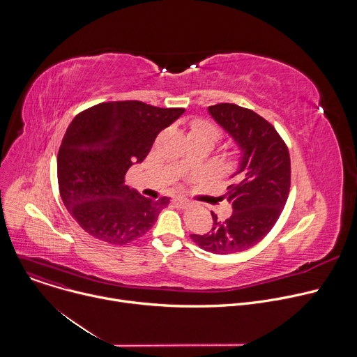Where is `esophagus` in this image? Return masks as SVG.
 <instances>
[{"label": "esophagus", "instance_id": "34e87169", "mask_svg": "<svg viewBox=\"0 0 357 357\" xmlns=\"http://www.w3.org/2000/svg\"><path fill=\"white\" fill-rule=\"evenodd\" d=\"M172 203H174V205H175L176 208H179V209H186V208H189V206L192 205L190 200H188L186 197H182V196L174 197V199H172Z\"/></svg>", "mask_w": 357, "mask_h": 357}]
</instances>
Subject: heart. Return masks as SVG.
<instances>
[{"label": "heart", "instance_id": "b5f03b06", "mask_svg": "<svg viewBox=\"0 0 357 357\" xmlns=\"http://www.w3.org/2000/svg\"><path fill=\"white\" fill-rule=\"evenodd\" d=\"M192 132H203V134H209L213 137V139H219L220 138V130L206 121H200V123H193L192 126Z\"/></svg>", "mask_w": 357, "mask_h": 357}]
</instances>
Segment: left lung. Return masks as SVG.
Segmentation results:
<instances>
[{"label": "left lung", "mask_w": 357, "mask_h": 357, "mask_svg": "<svg viewBox=\"0 0 357 357\" xmlns=\"http://www.w3.org/2000/svg\"><path fill=\"white\" fill-rule=\"evenodd\" d=\"M208 110L240 146L241 157L226 192L231 216L222 222L212 212V230L190 237L209 252L233 254L260 243L277 223L289 193L291 160L281 135L257 113L231 103Z\"/></svg>", "instance_id": "8db88e82"}]
</instances>
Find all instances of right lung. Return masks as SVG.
Instances as JSON below:
<instances>
[{
	"mask_svg": "<svg viewBox=\"0 0 357 357\" xmlns=\"http://www.w3.org/2000/svg\"><path fill=\"white\" fill-rule=\"evenodd\" d=\"M183 112L126 100L96 105L73 119L58 152V182L66 209L84 231L123 245L154 226L169 197L142 196L126 185V174Z\"/></svg>",
	"mask_w": 357,
	"mask_h": 357,
	"instance_id": "add662e5",
	"label": "right lung"
}]
</instances>
